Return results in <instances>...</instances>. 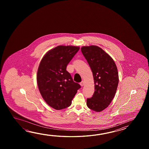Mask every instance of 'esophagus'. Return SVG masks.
Here are the masks:
<instances>
[{
    "mask_svg": "<svg viewBox=\"0 0 149 149\" xmlns=\"http://www.w3.org/2000/svg\"><path fill=\"white\" fill-rule=\"evenodd\" d=\"M80 85L81 86H83L85 85V84H84V81H82L80 83Z\"/></svg>",
    "mask_w": 149,
    "mask_h": 149,
    "instance_id": "34e87169",
    "label": "esophagus"
}]
</instances>
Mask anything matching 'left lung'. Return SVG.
<instances>
[{
	"mask_svg": "<svg viewBox=\"0 0 149 149\" xmlns=\"http://www.w3.org/2000/svg\"><path fill=\"white\" fill-rule=\"evenodd\" d=\"M93 72L95 92L87 99V107L101 112L108 107L114 97L119 82L117 68L112 57L97 46L81 48Z\"/></svg>",
	"mask_w": 149,
	"mask_h": 149,
	"instance_id": "obj_1",
	"label": "left lung"
}]
</instances>
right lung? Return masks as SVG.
Segmentation results:
<instances>
[{
    "label": "right lung",
    "instance_id": "1",
    "mask_svg": "<svg viewBox=\"0 0 149 149\" xmlns=\"http://www.w3.org/2000/svg\"><path fill=\"white\" fill-rule=\"evenodd\" d=\"M79 50V47L58 46L42 57L37 71L38 88L48 105L61 110L71 105L81 86L74 82L67 65Z\"/></svg>",
    "mask_w": 149,
    "mask_h": 149
}]
</instances>
